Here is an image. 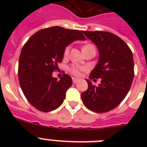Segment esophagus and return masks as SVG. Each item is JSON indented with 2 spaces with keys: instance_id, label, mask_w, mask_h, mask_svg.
I'll return each instance as SVG.
<instances>
[{
  "instance_id": "34e87169",
  "label": "esophagus",
  "mask_w": 147,
  "mask_h": 147,
  "mask_svg": "<svg viewBox=\"0 0 147 147\" xmlns=\"http://www.w3.org/2000/svg\"><path fill=\"white\" fill-rule=\"evenodd\" d=\"M72 80H73V83H76V82H79V80H78V79H76V78H72Z\"/></svg>"
}]
</instances>
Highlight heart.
I'll use <instances>...</instances> for the list:
<instances>
[{"label":"heart","mask_w":147,"mask_h":147,"mask_svg":"<svg viewBox=\"0 0 147 147\" xmlns=\"http://www.w3.org/2000/svg\"><path fill=\"white\" fill-rule=\"evenodd\" d=\"M90 45H91V44H88V45H85L84 48L88 47V46H90ZM84 48H83V49H84ZM70 49H71V46H70V45L67 46V47L65 49V51H64L65 57H67V56L68 55ZM85 67H80V66H77V65H71V67L68 68V71H69V72L71 73V74H72L74 75V76H80L82 74V71H85Z\"/></svg>","instance_id":"obj_1"}]
</instances>
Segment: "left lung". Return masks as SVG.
<instances>
[{
	"label": "left lung",
	"mask_w": 147,
	"mask_h": 147,
	"mask_svg": "<svg viewBox=\"0 0 147 147\" xmlns=\"http://www.w3.org/2000/svg\"><path fill=\"white\" fill-rule=\"evenodd\" d=\"M82 33L98 48V63L90 80L101 78L98 86L86 80L88 88L81 94L84 105L96 113H106L116 107L129 92L134 77L132 51L117 35L107 32Z\"/></svg>",
	"instance_id": "1"
}]
</instances>
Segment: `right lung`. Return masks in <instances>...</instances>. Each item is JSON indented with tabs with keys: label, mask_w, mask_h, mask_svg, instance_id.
Returning a JSON list of instances; mask_svg holds the SVG:
<instances>
[{
	"label": "right lung",
	"mask_w": 147,
	"mask_h": 147,
	"mask_svg": "<svg viewBox=\"0 0 147 147\" xmlns=\"http://www.w3.org/2000/svg\"><path fill=\"white\" fill-rule=\"evenodd\" d=\"M82 32L49 27L36 32L23 45L18 65L19 82L26 99L40 111H52L64 101L72 79L65 74L57 80L52 74L58 70L66 46L75 40H85Z\"/></svg>",
	"instance_id": "obj_1"
}]
</instances>
